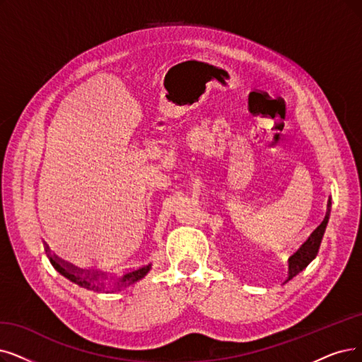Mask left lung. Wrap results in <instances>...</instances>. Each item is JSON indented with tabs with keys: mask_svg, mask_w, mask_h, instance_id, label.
Returning a JSON list of instances; mask_svg holds the SVG:
<instances>
[{
	"mask_svg": "<svg viewBox=\"0 0 362 362\" xmlns=\"http://www.w3.org/2000/svg\"><path fill=\"white\" fill-rule=\"evenodd\" d=\"M327 206L329 208V200H328ZM327 223H328V212L325 215V218L322 220V223L313 230L310 238L305 243H303V247L290 258V270H288L290 272V274H288V281L293 279L297 273H300L303 269L308 267V264L316 257L317 251H320V245H321V240L324 236Z\"/></svg>",
	"mask_w": 362,
	"mask_h": 362,
	"instance_id": "1",
	"label": "left lung"
}]
</instances>
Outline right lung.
<instances>
[{
	"label": "right lung",
	"mask_w": 362,
	"mask_h": 362,
	"mask_svg": "<svg viewBox=\"0 0 362 362\" xmlns=\"http://www.w3.org/2000/svg\"><path fill=\"white\" fill-rule=\"evenodd\" d=\"M50 263L53 264V267L62 273L65 278H68L69 281H72L74 284L83 286V288H88V290H92V291H105V286H104V282H100V279H107V276L104 273H98V272H89V270H81V269H77L76 266L72 264H68L65 262H62L61 258H57L56 255H50ZM144 270L146 269H139V270H134L132 273H127L124 274V278L131 279L132 281H136L139 279L142 274H144ZM123 278V281H124Z\"/></svg>",
	"instance_id": "obj_1"
}]
</instances>
